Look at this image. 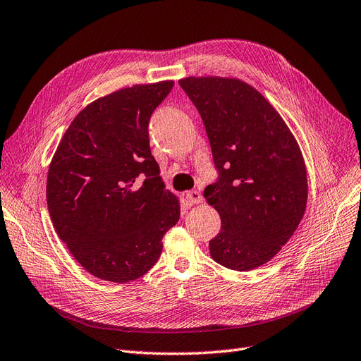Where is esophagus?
Returning a JSON list of instances; mask_svg holds the SVG:
<instances>
[{
	"label": "esophagus",
	"mask_w": 361,
	"mask_h": 361,
	"mask_svg": "<svg viewBox=\"0 0 361 361\" xmlns=\"http://www.w3.org/2000/svg\"><path fill=\"white\" fill-rule=\"evenodd\" d=\"M185 201H188L189 205H195V204H201L204 199H202L201 193L196 192V190H192V192L185 195Z\"/></svg>",
	"instance_id": "obj_1"
}]
</instances>
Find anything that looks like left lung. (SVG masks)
<instances>
[{
    "label": "left lung",
    "mask_w": 361,
    "mask_h": 361,
    "mask_svg": "<svg viewBox=\"0 0 361 361\" xmlns=\"http://www.w3.org/2000/svg\"><path fill=\"white\" fill-rule=\"evenodd\" d=\"M220 171L205 189L221 219L209 241L214 262L247 272L272 260L296 232L308 202L300 147L275 106L235 77H185Z\"/></svg>",
    "instance_id": "1"
}]
</instances>
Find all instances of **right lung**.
I'll return each mask as SVG.
<instances>
[{
    "label": "right lung",
    "instance_id": "add662e5",
    "mask_svg": "<svg viewBox=\"0 0 361 361\" xmlns=\"http://www.w3.org/2000/svg\"><path fill=\"white\" fill-rule=\"evenodd\" d=\"M173 80L135 85L80 111L51 157L47 207L58 236L83 268L111 283L133 281L162 255L180 219L152 156L149 120Z\"/></svg>",
    "mask_w": 361,
    "mask_h": 361
}]
</instances>
